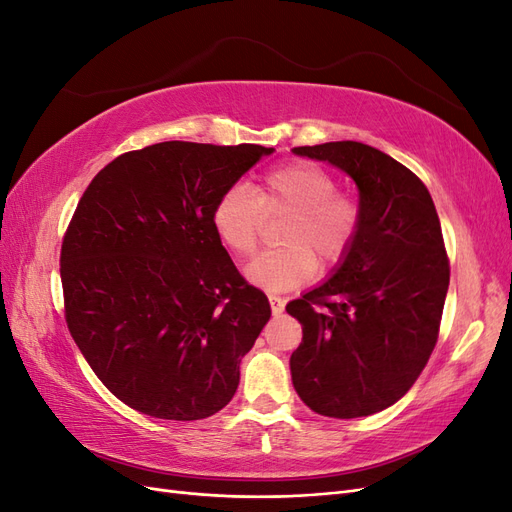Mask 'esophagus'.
I'll list each match as a JSON object with an SVG mask.
<instances>
[{
  "mask_svg": "<svg viewBox=\"0 0 512 512\" xmlns=\"http://www.w3.org/2000/svg\"><path fill=\"white\" fill-rule=\"evenodd\" d=\"M269 303H271V314L273 316H280L284 312V299L282 297H275V294H269Z\"/></svg>",
  "mask_w": 512,
  "mask_h": 512,
  "instance_id": "obj_1",
  "label": "esophagus"
}]
</instances>
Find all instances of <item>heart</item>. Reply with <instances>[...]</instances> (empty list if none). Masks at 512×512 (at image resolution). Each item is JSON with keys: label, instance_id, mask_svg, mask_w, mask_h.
I'll return each instance as SVG.
<instances>
[{"label": "heart", "instance_id": "obj_1", "mask_svg": "<svg viewBox=\"0 0 512 512\" xmlns=\"http://www.w3.org/2000/svg\"><path fill=\"white\" fill-rule=\"evenodd\" d=\"M265 213H290L280 241L245 269L252 284L269 292L292 290L316 269L342 265L359 239L363 211L359 200L337 192L335 177L312 162H288L262 175L256 192L243 183L226 188L211 207L215 237L230 254L250 256L260 239Z\"/></svg>", "mask_w": 512, "mask_h": 512}]
</instances>
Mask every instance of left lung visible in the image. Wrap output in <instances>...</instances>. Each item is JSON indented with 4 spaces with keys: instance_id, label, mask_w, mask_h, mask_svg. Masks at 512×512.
<instances>
[{
    "instance_id": "1",
    "label": "left lung",
    "mask_w": 512,
    "mask_h": 512,
    "mask_svg": "<svg viewBox=\"0 0 512 512\" xmlns=\"http://www.w3.org/2000/svg\"><path fill=\"white\" fill-rule=\"evenodd\" d=\"M342 168L363 226L327 282L286 305L303 327L290 356L294 391L331 418L376 414L404 397L436 348L451 267L425 183L356 141L294 147Z\"/></svg>"
}]
</instances>
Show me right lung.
Segmentation results:
<instances>
[{
    "label": "right lung",
    "mask_w": 512,
    "mask_h": 512,
    "mask_svg": "<svg viewBox=\"0 0 512 512\" xmlns=\"http://www.w3.org/2000/svg\"><path fill=\"white\" fill-rule=\"evenodd\" d=\"M273 147L166 141L89 183L61 243L70 335L123 404L166 421L220 412L271 318L211 226V207Z\"/></svg>",
    "instance_id": "1"
}]
</instances>
